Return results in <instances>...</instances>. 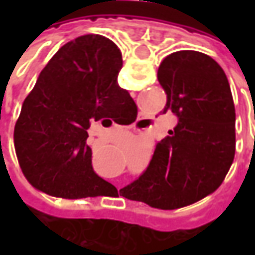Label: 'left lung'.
<instances>
[{
  "instance_id": "obj_1",
  "label": "left lung",
  "mask_w": 255,
  "mask_h": 255,
  "mask_svg": "<svg viewBox=\"0 0 255 255\" xmlns=\"http://www.w3.org/2000/svg\"><path fill=\"white\" fill-rule=\"evenodd\" d=\"M157 79L167 95L163 113L179 123L156 144L149 167L122 196L174 210L209 196L234 159L236 109L223 68L209 55L179 51L166 56Z\"/></svg>"
}]
</instances>
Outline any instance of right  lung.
Returning <instances> with one entry per match:
<instances>
[{
  "mask_svg": "<svg viewBox=\"0 0 255 255\" xmlns=\"http://www.w3.org/2000/svg\"><path fill=\"white\" fill-rule=\"evenodd\" d=\"M122 54L111 39L88 34L51 58L25 98L14 130L21 170L36 190L62 199L99 196L102 180L86 144L91 123H130L136 105L118 84Z\"/></svg>",
  "mask_w": 255,
  "mask_h": 255,
  "instance_id": "right-lung-1",
  "label": "right lung"
}]
</instances>
